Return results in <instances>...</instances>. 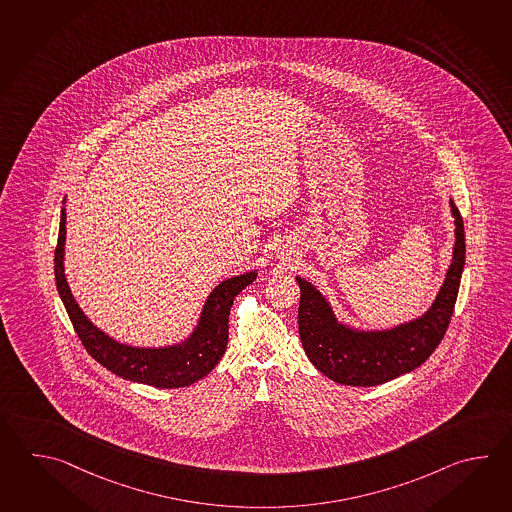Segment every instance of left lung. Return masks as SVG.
Returning a JSON list of instances; mask_svg holds the SVG:
<instances>
[{
  "label": "left lung",
  "instance_id": "obj_1",
  "mask_svg": "<svg viewBox=\"0 0 512 512\" xmlns=\"http://www.w3.org/2000/svg\"><path fill=\"white\" fill-rule=\"evenodd\" d=\"M456 217V248L447 279L432 308L412 323L388 332L359 334L337 324L334 313L310 282L297 277L301 288L299 335L304 352L324 376L350 386L383 385L425 363L449 328L459 281L465 266L463 219L450 200Z\"/></svg>",
  "mask_w": 512,
  "mask_h": 512
}]
</instances>
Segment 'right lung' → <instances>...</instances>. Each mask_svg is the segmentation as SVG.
Listing matches in <instances>:
<instances>
[{"mask_svg":"<svg viewBox=\"0 0 512 512\" xmlns=\"http://www.w3.org/2000/svg\"><path fill=\"white\" fill-rule=\"evenodd\" d=\"M63 246H65V211L60 217L58 244L54 250V279L62 297L63 306L69 313L74 332L80 337L85 350L100 365L116 376L129 381L157 386L180 388L193 385L217 366L228 345V326L233 299L248 284L255 281V273H244L219 284L204 306L199 328L184 346L171 348H133L115 343L104 332L94 328L84 312L74 303L71 290L63 275Z\"/></svg>","mask_w":512,"mask_h":512,"instance_id":"right-lung-1","label":"right lung"}]
</instances>
